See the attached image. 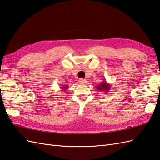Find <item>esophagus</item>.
Here are the masks:
<instances>
[{"mask_svg": "<svg viewBox=\"0 0 160 160\" xmlns=\"http://www.w3.org/2000/svg\"><path fill=\"white\" fill-rule=\"evenodd\" d=\"M79 83L81 84V85H84L87 83V80L84 79H80L79 80Z\"/></svg>", "mask_w": 160, "mask_h": 160, "instance_id": "esophagus-1", "label": "esophagus"}]
</instances>
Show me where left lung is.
Masks as SVG:
<instances>
[{"label": "left lung", "mask_w": 160, "mask_h": 160, "mask_svg": "<svg viewBox=\"0 0 160 160\" xmlns=\"http://www.w3.org/2000/svg\"><path fill=\"white\" fill-rule=\"evenodd\" d=\"M110 88H111V85L109 83H108L106 81H102L100 85L96 86V88L98 89L99 92L100 91V92H108L109 90L110 89Z\"/></svg>", "instance_id": "1"}]
</instances>
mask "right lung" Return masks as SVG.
<instances>
[{
    "label": "right lung",
    "mask_w": 160,
    "mask_h": 160,
    "mask_svg": "<svg viewBox=\"0 0 160 160\" xmlns=\"http://www.w3.org/2000/svg\"><path fill=\"white\" fill-rule=\"evenodd\" d=\"M68 88V85H61V87H60V89H61L63 92H64V91L67 89Z\"/></svg>",
    "instance_id": "add662e5"
}]
</instances>
